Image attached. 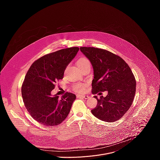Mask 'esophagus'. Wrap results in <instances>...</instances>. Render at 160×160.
I'll use <instances>...</instances> for the list:
<instances>
[{
    "label": "esophagus",
    "mask_w": 160,
    "mask_h": 160,
    "mask_svg": "<svg viewBox=\"0 0 160 160\" xmlns=\"http://www.w3.org/2000/svg\"><path fill=\"white\" fill-rule=\"evenodd\" d=\"M77 97L78 98H83V99H88L89 98L88 96H87V95H80V94H78L77 95Z\"/></svg>",
    "instance_id": "esophagus-1"
}]
</instances>
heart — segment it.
Here are the masks:
<instances>
[{
	"mask_svg": "<svg viewBox=\"0 0 160 160\" xmlns=\"http://www.w3.org/2000/svg\"><path fill=\"white\" fill-rule=\"evenodd\" d=\"M77 64V66H78V68H82L86 65L90 64V62H89V61L87 58L82 57V58H80V59H78ZM74 89L78 92H83L85 90V85L82 84V83H77L74 86Z\"/></svg>",
	"mask_w": 160,
	"mask_h": 160,
	"instance_id": "heart-1",
	"label": "heart"
}]
</instances>
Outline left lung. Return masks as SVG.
<instances>
[{
	"mask_svg": "<svg viewBox=\"0 0 160 160\" xmlns=\"http://www.w3.org/2000/svg\"><path fill=\"white\" fill-rule=\"evenodd\" d=\"M80 49L93 68L92 94L108 92L105 98L94 96L98 104L91 112L102 121L118 120L130 108L135 96L136 82L132 70L122 58L106 50L86 47Z\"/></svg>",
	"mask_w": 160,
	"mask_h": 160,
	"instance_id": "1",
	"label": "left lung"
}]
</instances>
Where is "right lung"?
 I'll return each mask as SVG.
<instances>
[{
    "label": "right lung",
    "instance_id": "1",
    "mask_svg": "<svg viewBox=\"0 0 160 160\" xmlns=\"http://www.w3.org/2000/svg\"><path fill=\"white\" fill-rule=\"evenodd\" d=\"M78 51L74 47L47 54L35 61L28 70L21 87L22 98L27 111L39 123L58 125L69 114L76 96L66 92L59 98L51 92Z\"/></svg>",
    "mask_w": 160,
    "mask_h": 160
}]
</instances>
